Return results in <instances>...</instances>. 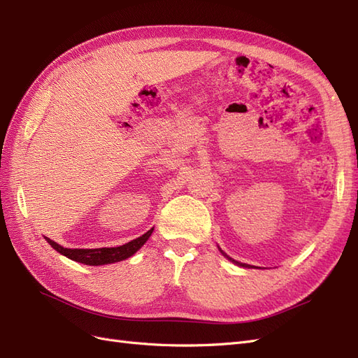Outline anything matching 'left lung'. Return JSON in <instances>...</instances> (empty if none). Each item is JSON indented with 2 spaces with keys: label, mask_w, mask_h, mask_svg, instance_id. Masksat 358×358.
<instances>
[{
  "label": "left lung",
  "mask_w": 358,
  "mask_h": 358,
  "mask_svg": "<svg viewBox=\"0 0 358 358\" xmlns=\"http://www.w3.org/2000/svg\"><path fill=\"white\" fill-rule=\"evenodd\" d=\"M233 262H234V259H233ZM237 264H241V263H237ZM241 266H245V264H241Z\"/></svg>",
  "instance_id": "obj_1"
}]
</instances>
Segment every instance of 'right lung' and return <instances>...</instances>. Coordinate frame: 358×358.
<instances>
[{"mask_svg":"<svg viewBox=\"0 0 358 358\" xmlns=\"http://www.w3.org/2000/svg\"><path fill=\"white\" fill-rule=\"evenodd\" d=\"M152 231H154V229H150L143 236L137 237V239L128 242L122 246H116V248L69 249V248H62L57 242L50 241L49 237H46V241L53 249H55V251H58L62 255H66L67 258L73 259V262L88 264V266H103V264L122 262V259H127L128 257H131L133 254H136L138 249L145 245V242L149 239V236L152 234Z\"/></svg>","mask_w":358,"mask_h":358,"instance_id":"obj_1","label":"right lung"}]
</instances>
